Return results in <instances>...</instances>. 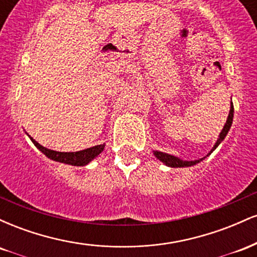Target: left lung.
Listing matches in <instances>:
<instances>
[{"label": "left lung", "mask_w": 257, "mask_h": 257, "mask_svg": "<svg viewBox=\"0 0 257 257\" xmlns=\"http://www.w3.org/2000/svg\"><path fill=\"white\" fill-rule=\"evenodd\" d=\"M233 112H234V108H233V104L231 102V108H229V113H228V117H227V120L225 123V125H223L222 131H221L220 135H219V139L216 140V143H215V145L213 149L210 150V152L208 153V155L205 156V157L200 158V159H197V161H184V159L179 158V157H175V156H172L169 155V153H164V152H161V151H153V155L157 157L159 161L162 162V163H164L166 166L170 167V168H184V167H192V166H196L197 163H199V162H202L203 159L208 157V156H210L211 153L215 149H216L217 146L220 145L221 143L223 141V139L226 138V135L228 134V131L229 128H231L232 125V122H233Z\"/></svg>", "instance_id": "left-lung-1"}]
</instances>
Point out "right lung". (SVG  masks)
I'll use <instances>...</instances> for the list:
<instances>
[{"label": "right lung", "mask_w": 257, "mask_h": 257, "mask_svg": "<svg viewBox=\"0 0 257 257\" xmlns=\"http://www.w3.org/2000/svg\"><path fill=\"white\" fill-rule=\"evenodd\" d=\"M28 137L31 139L34 145L36 146L37 149L43 153V155H46L49 159H53V161L55 162H60V163L70 164V166H76V167H84L87 166V164H89L90 162L95 157H98L100 153L104 151L105 149V144H102V145H96V146L89 147V149L82 150V151H77V152H58L40 145V144H38L35 139H32L29 134Z\"/></svg>", "instance_id": "right-lung-1"}]
</instances>
